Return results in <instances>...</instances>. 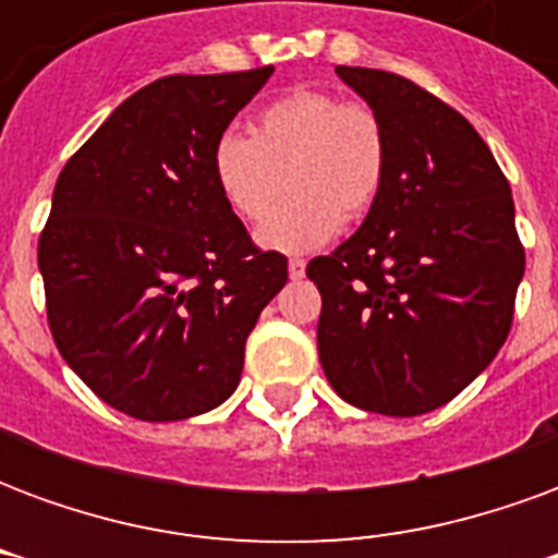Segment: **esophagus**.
Here are the masks:
<instances>
[{
  "label": "esophagus",
  "instance_id": "obj_1",
  "mask_svg": "<svg viewBox=\"0 0 558 558\" xmlns=\"http://www.w3.org/2000/svg\"><path fill=\"white\" fill-rule=\"evenodd\" d=\"M304 266H307V263H304V259H299V256H295V259H290V278L292 280H299V278H304Z\"/></svg>",
  "mask_w": 558,
  "mask_h": 558
}]
</instances>
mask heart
Instances as JSON below:
<instances>
[{
	"instance_id": "b5f03b06",
	"label": "heart",
	"mask_w": 558,
	"mask_h": 558,
	"mask_svg": "<svg viewBox=\"0 0 558 558\" xmlns=\"http://www.w3.org/2000/svg\"><path fill=\"white\" fill-rule=\"evenodd\" d=\"M388 137L374 107L340 101L319 89H295L266 104L251 134H220L208 172L223 206L256 223L279 193L281 206L256 230L266 251H316L340 230V220L362 218L386 184Z\"/></svg>"
}]
</instances>
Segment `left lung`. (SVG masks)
Here are the masks:
<instances>
[{
    "instance_id": "1",
    "label": "left lung",
    "mask_w": 558,
    "mask_h": 558,
    "mask_svg": "<svg viewBox=\"0 0 558 558\" xmlns=\"http://www.w3.org/2000/svg\"><path fill=\"white\" fill-rule=\"evenodd\" d=\"M338 77L383 119L388 170L355 235L307 266L319 362L347 403L412 418L502 350L526 254L511 184L463 116L388 71Z\"/></svg>"
}]
</instances>
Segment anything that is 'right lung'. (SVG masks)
I'll return each instance as SVG.
<instances>
[{
	"mask_svg": "<svg viewBox=\"0 0 558 558\" xmlns=\"http://www.w3.org/2000/svg\"><path fill=\"white\" fill-rule=\"evenodd\" d=\"M271 71L155 80L59 172L38 242L47 323L68 367L131 418L220 407L287 283V256L254 247L208 172Z\"/></svg>",
	"mask_w": 558,
	"mask_h": 558,
	"instance_id": "right-lung-1",
	"label": "right lung"
}]
</instances>
